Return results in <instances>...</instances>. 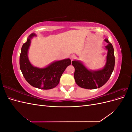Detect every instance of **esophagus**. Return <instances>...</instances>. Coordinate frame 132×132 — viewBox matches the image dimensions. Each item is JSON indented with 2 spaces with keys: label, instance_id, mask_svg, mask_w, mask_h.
<instances>
[{
  "label": "esophagus",
  "instance_id": "34e87169",
  "mask_svg": "<svg viewBox=\"0 0 132 132\" xmlns=\"http://www.w3.org/2000/svg\"><path fill=\"white\" fill-rule=\"evenodd\" d=\"M75 58V55H74V54H72L70 56V59H71V61H73V60L74 59V58Z\"/></svg>",
  "mask_w": 132,
  "mask_h": 132
}]
</instances>
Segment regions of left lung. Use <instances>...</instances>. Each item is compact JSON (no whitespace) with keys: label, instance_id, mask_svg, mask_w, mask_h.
I'll return each mask as SVG.
<instances>
[{"label":"left lung","instance_id":"obj_1","mask_svg":"<svg viewBox=\"0 0 132 132\" xmlns=\"http://www.w3.org/2000/svg\"><path fill=\"white\" fill-rule=\"evenodd\" d=\"M108 45L106 63L103 69L98 70H90L79 61H73L72 65L75 68L74 77L75 82L80 87L87 89H95L105 85L112 73L115 63L113 46L107 38L105 39Z\"/></svg>","mask_w":132,"mask_h":132}]
</instances>
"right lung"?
<instances>
[{
	"label": "right lung",
	"mask_w": 132,
	"mask_h": 132,
	"mask_svg": "<svg viewBox=\"0 0 132 132\" xmlns=\"http://www.w3.org/2000/svg\"><path fill=\"white\" fill-rule=\"evenodd\" d=\"M36 35L31 34L26 42L23 44L20 55V67L26 80L38 89L48 90L53 89L59 82L62 74L66 68L71 64L69 58L55 61L44 68L34 67L28 58V50L31 39Z\"/></svg>",
	"instance_id": "add662e5"
}]
</instances>
